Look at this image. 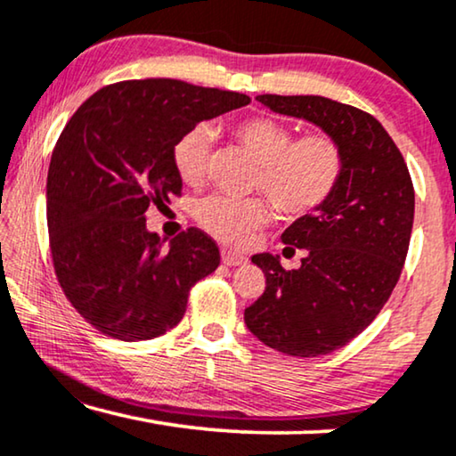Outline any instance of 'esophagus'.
<instances>
[{
    "label": "esophagus",
    "instance_id": "esophagus-1",
    "mask_svg": "<svg viewBox=\"0 0 456 456\" xmlns=\"http://www.w3.org/2000/svg\"><path fill=\"white\" fill-rule=\"evenodd\" d=\"M222 261L226 265H242V264H247V257H245V255H240V253L230 251V248H224Z\"/></svg>",
    "mask_w": 456,
    "mask_h": 456
}]
</instances>
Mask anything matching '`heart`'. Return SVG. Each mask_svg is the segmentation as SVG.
<instances>
[{"mask_svg": "<svg viewBox=\"0 0 456 456\" xmlns=\"http://www.w3.org/2000/svg\"><path fill=\"white\" fill-rule=\"evenodd\" d=\"M232 134L259 164L255 186L270 197L284 217H303L326 205L345 176V153L328 133L295 139V128L272 116H247ZM211 134L195 126L172 147V164L186 186H199L208 172ZM197 222L217 240L242 247L270 220L267 201L211 195L197 205Z\"/></svg>", "mask_w": 456, "mask_h": 456, "instance_id": "1", "label": "heart"}]
</instances>
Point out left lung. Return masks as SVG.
Returning <instances> with one entry per match:
<instances>
[{"label":"left lung","mask_w":456,"mask_h":456,"mask_svg":"<svg viewBox=\"0 0 456 456\" xmlns=\"http://www.w3.org/2000/svg\"><path fill=\"white\" fill-rule=\"evenodd\" d=\"M284 116L334 136L345 176L326 205L284 230L286 248H305L298 270L270 253L251 261L265 290L245 309L253 336L292 357H320L359 336L401 278L413 230L415 191L403 153L367 111L320 95H257Z\"/></svg>","instance_id":"1"}]
</instances>
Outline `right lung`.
Instances as JSON below:
<instances>
[{"instance_id": "1", "label": "right lung", "mask_w": 456, "mask_h": 456, "mask_svg": "<svg viewBox=\"0 0 456 456\" xmlns=\"http://www.w3.org/2000/svg\"><path fill=\"white\" fill-rule=\"evenodd\" d=\"M247 103L242 93L183 80H122L93 93L61 130L47 174L49 248L66 298L102 334H166L192 286L220 265V248L199 228L164 248L145 211L183 192L174 142Z\"/></svg>"}]
</instances>
